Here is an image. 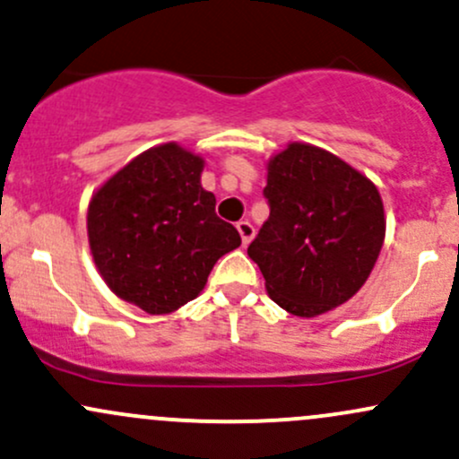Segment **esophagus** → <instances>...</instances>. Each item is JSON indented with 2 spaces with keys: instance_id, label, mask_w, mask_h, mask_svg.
Wrapping results in <instances>:
<instances>
[{
  "instance_id": "34e87169",
  "label": "esophagus",
  "mask_w": 459,
  "mask_h": 459,
  "mask_svg": "<svg viewBox=\"0 0 459 459\" xmlns=\"http://www.w3.org/2000/svg\"><path fill=\"white\" fill-rule=\"evenodd\" d=\"M236 230H238L243 245H249L251 238H254V234H255L254 225H251L249 221H238V223H236Z\"/></svg>"
}]
</instances>
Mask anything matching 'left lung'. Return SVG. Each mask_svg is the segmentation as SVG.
Segmentation results:
<instances>
[{"instance_id": "obj_1", "label": "left lung", "mask_w": 459, "mask_h": 459, "mask_svg": "<svg viewBox=\"0 0 459 459\" xmlns=\"http://www.w3.org/2000/svg\"><path fill=\"white\" fill-rule=\"evenodd\" d=\"M269 219L247 247L269 298L298 317L342 307L385 238L377 186L319 146L290 142L267 164Z\"/></svg>"}]
</instances>
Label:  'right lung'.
<instances>
[{
    "mask_svg": "<svg viewBox=\"0 0 459 459\" xmlns=\"http://www.w3.org/2000/svg\"><path fill=\"white\" fill-rule=\"evenodd\" d=\"M204 157L175 142L152 146L107 179L90 201L87 236L113 293L149 315L195 299L221 255L240 245L201 186Z\"/></svg>",
    "mask_w": 459,
    "mask_h": 459,
    "instance_id": "obj_1",
    "label": "right lung"
}]
</instances>
